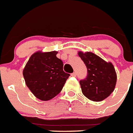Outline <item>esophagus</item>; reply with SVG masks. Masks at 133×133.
Segmentation results:
<instances>
[{
	"label": "esophagus",
	"instance_id": "34e87169",
	"mask_svg": "<svg viewBox=\"0 0 133 133\" xmlns=\"http://www.w3.org/2000/svg\"><path fill=\"white\" fill-rule=\"evenodd\" d=\"M71 76H74V77H75V76H76V72H74V73H72V74H71Z\"/></svg>",
	"mask_w": 133,
	"mask_h": 133
}]
</instances>
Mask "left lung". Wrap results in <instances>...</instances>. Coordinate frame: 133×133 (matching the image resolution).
I'll list each match as a JSON object with an SVG mask.
<instances>
[{"label":"left lung","mask_w":133,"mask_h":133,"mask_svg":"<svg viewBox=\"0 0 133 133\" xmlns=\"http://www.w3.org/2000/svg\"><path fill=\"white\" fill-rule=\"evenodd\" d=\"M78 55L87 68V76L80 81L82 92L86 98L100 102L114 91L117 74L113 65L91 52L78 51Z\"/></svg>","instance_id":"obj_1"}]
</instances>
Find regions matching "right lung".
<instances>
[{
	"instance_id": "1",
	"label": "right lung",
	"mask_w": 133,
	"mask_h": 133,
	"mask_svg": "<svg viewBox=\"0 0 133 133\" xmlns=\"http://www.w3.org/2000/svg\"><path fill=\"white\" fill-rule=\"evenodd\" d=\"M57 51H37L29 58L23 70L26 85L42 101L51 100L63 89L70 74L63 72V61Z\"/></svg>"
}]
</instances>
